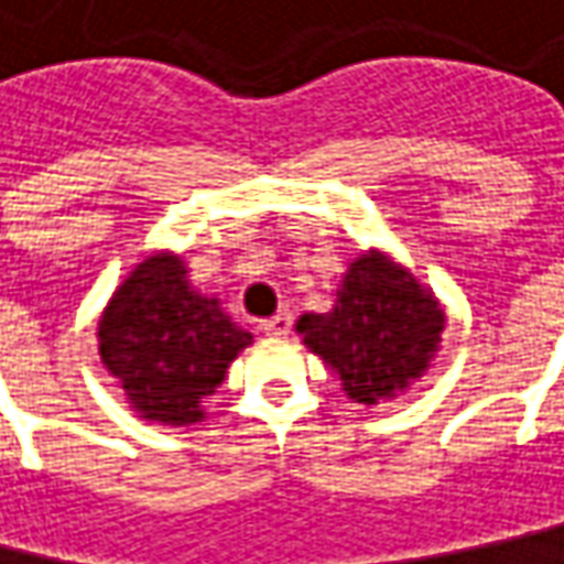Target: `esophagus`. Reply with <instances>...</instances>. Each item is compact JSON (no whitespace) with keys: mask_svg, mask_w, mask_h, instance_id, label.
<instances>
[{"mask_svg":"<svg viewBox=\"0 0 564 564\" xmlns=\"http://www.w3.org/2000/svg\"><path fill=\"white\" fill-rule=\"evenodd\" d=\"M290 325H293L290 312H278V315H271V318L261 322V330L271 334V337H283V334H290Z\"/></svg>","mask_w":564,"mask_h":564,"instance_id":"1","label":"esophagus"}]
</instances>
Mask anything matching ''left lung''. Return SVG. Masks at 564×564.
I'll use <instances>...</instances> for the list:
<instances>
[{"mask_svg": "<svg viewBox=\"0 0 564 564\" xmlns=\"http://www.w3.org/2000/svg\"><path fill=\"white\" fill-rule=\"evenodd\" d=\"M442 328L438 303L381 256H359L334 308L308 312L296 322L308 350L340 376L356 404H379L420 379Z\"/></svg>", "mask_w": 564, "mask_h": 564, "instance_id": "left-lung-1", "label": "left lung"}]
</instances>
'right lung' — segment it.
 I'll return each mask as SVG.
<instances>
[{
  "label": "right lung",
  "mask_w": 564,
  "mask_h": 564,
  "mask_svg": "<svg viewBox=\"0 0 564 564\" xmlns=\"http://www.w3.org/2000/svg\"><path fill=\"white\" fill-rule=\"evenodd\" d=\"M252 344L217 300L198 296L180 258L151 256L116 290L100 318V356L141 416L185 426Z\"/></svg>",
  "instance_id": "1"
}]
</instances>
